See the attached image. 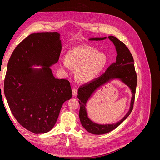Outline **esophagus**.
Returning a JSON list of instances; mask_svg holds the SVG:
<instances>
[{
  "mask_svg": "<svg viewBox=\"0 0 160 160\" xmlns=\"http://www.w3.org/2000/svg\"><path fill=\"white\" fill-rule=\"evenodd\" d=\"M72 95L73 96H76L77 95V89H75V88H73L72 90Z\"/></svg>",
  "mask_w": 160,
  "mask_h": 160,
  "instance_id": "obj_1",
  "label": "esophagus"
}]
</instances>
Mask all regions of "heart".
<instances>
[{"instance_id":"heart-1","label":"heart","mask_w":160,"mask_h":160,"mask_svg":"<svg viewBox=\"0 0 160 160\" xmlns=\"http://www.w3.org/2000/svg\"><path fill=\"white\" fill-rule=\"evenodd\" d=\"M108 57L102 52H98L95 48L89 45H80L67 51L66 59H60L62 69H68L69 67L76 69L77 81L87 83L95 79L105 69Z\"/></svg>"}]
</instances>
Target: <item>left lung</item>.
<instances>
[{
  "instance_id": "1",
  "label": "left lung",
  "mask_w": 160,
  "mask_h": 160,
  "mask_svg": "<svg viewBox=\"0 0 160 160\" xmlns=\"http://www.w3.org/2000/svg\"><path fill=\"white\" fill-rule=\"evenodd\" d=\"M108 38L113 42L117 51L118 55L116 61L109 66L107 70L101 76L93 79L88 83L82 85L78 89L79 103L80 104L79 118L83 127L91 133L105 134L115 129L126 119L132 112L133 108V104L135 97V90L137 86V74L135 72L133 63V58L128 48L123 42L113 36H109ZM105 38H91V40L100 41ZM113 78H119L128 85L132 90L133 96L131 102L130 109L125 117L119 122L113 124L99 125L91 121L87 117L85 109L86 103L92 92L99 86Z\"/></svg>"
}]
</instances>
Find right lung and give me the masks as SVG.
<instances>
[{"label":"right lung","instance_id":"obj_1","mask_svg":"<svg viewBox=\"0 0 160 160\" xmlns=\"http://www.w3.org/2000/svg\"><path fill=\"white\" fill-rule=\"evenodd\" d=\"M59 37L57 32L31 34L8 62L4 92L8 106L17 122L35 133L54 127L62 104L72 97L69 81L56 79L49 67L59 59ZM34 64L43 67L35 70L29 67Z\"/></svg>","mask_w":160,"mask_h":160}]
</instances>
